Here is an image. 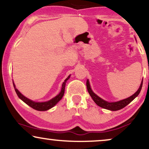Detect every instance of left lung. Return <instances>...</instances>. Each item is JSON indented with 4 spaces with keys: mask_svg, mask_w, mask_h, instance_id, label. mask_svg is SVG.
Here are the masks:
<instances>
[{
    "mask_svg": "<svg viewBox=\"0 0 149 149\" xmlns=\"http://www.w3.org/2000/svg\"><path fill=\"white\" fill-rule=\"evenodd\" d=\"M142 83H143V80L141 82V84L140 86V88H138V90L135 92V93L133 94V95H131V97H128V98H126L125 100H122L116 102H108L104 100L100 97L97 96L96 94H95L92 91L91 87H90V84L88 80H86V88H87L88 92L89 93V95H91L92 99L93 100V101L95 102V104L98 105L99 107H102V108H104L106 109H108V110L111 111H118L120 110V109H123L124 107H125L127 105L129 104L131 102H132L133 100H134L135 97H136L137 95H139V93H140L141 89H142Z\"/></svg>",
    "mask_w": 149,
    "mask_h": 149,
    "instance_id": "8db88e82",
    "label": "left lung"
}]
</instances>
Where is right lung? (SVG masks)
<instances>
[{"label":"right lung","mask_w":149,"mask_h":149,"mask_svg":"<svg viewBox=\"0 0 149 149\" xmlns=\"http://www.w3.org/2000/svg\"><path fill=\"white\" fill-rule=\"evenodd\" d=\"M69 78H70V76L67 77V78L65 79V82L63 83L61 93L58 94V95H56L55 97H54V98L48 102H35L27 98V97H24V95H22V94L18 91V90L17 89L16 86H15L14 82H13V84H14V87L15 88V91H16V93L20 99H21L24 102H25L26 104L29 105V107H31V108H33V109H36V110L37 111H47L48 110V109L52 108L53 107L55 106L58 102L62 99V97H63L64 95V93H65L66 82H67V80H68V79Z\"/></svg>","instance_id":"right-lung-1"}]
</instances>
